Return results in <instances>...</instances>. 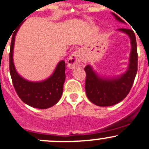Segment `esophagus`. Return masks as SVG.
Here are the masks:
<instances>
[{
    "mask_svg": "<svg viewBox=\"0 0 149 149\" xmlns=\"http://www.w3.org/2000/svg\"><path fill=\"white\" fill-rule=\"evenodd\" d=\"M85 65L86 60L84 57L82 52L80 50L73 52L68 60V65L70 69H73L76 67H84Z\"/></svg>",
    "mask_w": 149,
    "mask_h": 149,
    "instance_id": "esophagus-1",
    "label": "esophagus"
}]
</instances>
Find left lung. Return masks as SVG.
<instances>
[{
  "label": "left lung",
  "instance_id": "left-lung-1",
  "mask_svg": "<svg viewBox=\"0 0 149 149\" xmlns=\"http://www.w3.org/2000/svg\"><path fill=\"white\" fill-rule=\"evenodd\" d=\"M117 21L125 23L116 14H112ZM118 31L129 36L131 44L129 65L126 72L113 77L100 76L87 65L84 70L86 73L85 90L88 99L98 106H111L125 99L130 91L138 71L137 43L133 30L119 28Z\"/></svg>",
  "mask_w": 149,
  "mask_h": 149
}]
</instances>
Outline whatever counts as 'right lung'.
Masks as SVG:
<instances>
[{"label":"right lung","mask_w":149,"mask_h":149,"mask_svg":"<svg viewBox=\"0 0 149 149\" xmlns=\"http://www.w3.org/2000/svg\"><path fill=\"white\" fill-rule=\"evenodd\" d=\"M23 23V22H22ZM21 23L13 34L9 54L10 74L14 87L20 99L25 104L39 109H46L55 105L61 97L65 81V63L59 62L52 74L40 81H31L17 73L14 63V47L15 36Z\"/></svg>","instance_id":"right-lung-1"}]
</instances>
